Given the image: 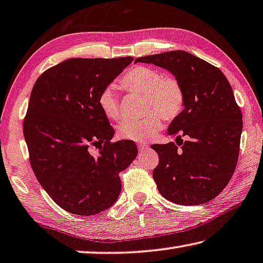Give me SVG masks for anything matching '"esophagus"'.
<instances>
[{
	"label": "esophagus",
	"mask_w": 263,
	"mask_h": 263,
	"mask_svg": "<svg viewBox=\"0 0 263 263\" xmlns=\"http://www.w3.org/2000/svg\"><path fill=\"white\" fill-rule=\"evenodd\" d=\"M137 148H139L140 152H143L145 149L148 148V143H144V142H139L137 143Z\"/></svg>",
	"instance_id": "1"
}]
</instances>
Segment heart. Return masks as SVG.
<instances>
[{
    "label": "heart",
    "mask_w": 263,
    "mask_h": 263,
    "mask_svg": "<svg viewBox=\"0 0 263 263\" xmlns=\"http://www.w3.org/2000/svg\"><path fill=\"white\" fill-rule=\"evenodd\" d=\"M118 84L126 92L142 94V111L147 114L141 120H123L119 124L118 134L123 140L147 141L162 128V118L173 121L183 110L182 84L175 76L164 75L156 68L133 67L121 76ZM98 103L106 118L120 119V101L111 88H104L100 92Z\"/></svg>",
    "instance_id": "obj_1"
}]
</instances>
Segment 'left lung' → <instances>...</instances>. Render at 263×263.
<instances>
[{
    "mask_svg": "<svg viewBox=\"0 0 263 263\" xmlns=\"http://www.w3.org/2000/svg\"><path fill=\"white\" fill-rule=\"evenodd\" d=\"M136 62L165 68L184 90V109L168 128L175 142L152 144L160 159L153 171L157 189L177 204L211 201L232 179L240 152L242 112L227 78L184 50L143 56Z\"/></svg>",
    "mask_w": 263,
    "mask_h": 263,
    "instance_id": "1",
    "label": "left lung"
}]
</instances>
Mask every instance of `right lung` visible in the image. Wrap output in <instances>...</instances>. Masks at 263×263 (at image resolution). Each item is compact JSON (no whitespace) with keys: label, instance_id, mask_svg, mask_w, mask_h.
Masks as SVG:
<instances>
[{"label":"right lung","instance_id":"1","mask_svg":"<svg viewBox=\"0 0 263 263\" xmlns=\"http://www.w3.org/2000/svg\"><path fill=\"white\" fill-rule=\"evenodd\" d=\"M133 60L69 59L34 84L23 120L29 162L44 191L68 213L89 216L110 207L121 192L120 173L137 155L134 141L112 142L114 129L98 103ZM90 145L99 148L96 158Z\"/></svg>","mask_w":263,"mask_h":263}]
</instances>
